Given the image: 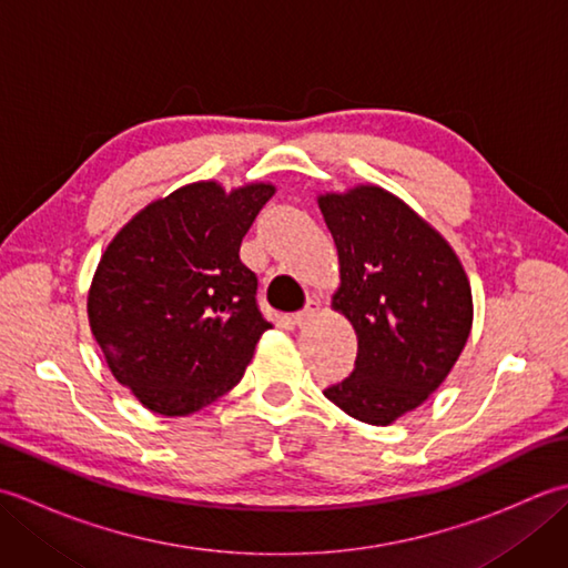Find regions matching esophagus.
<instances>
[{
  "instance_id": "esophagus-1",
  "label": "esophagus",
  "mask_w": 568,
  "mask_h": 568,
  "mask_svg": "<svg viewBox=\"0 0 568 568\" xmlns=\"http://www.w3.org/2000/svg\"><path fill=\"white\" fill-rule=\"evenodd\" d=\"M317 315H320V303H317V300H310L305 310L295 312V315H293V322L297 324V327H307V324H310L312 320H315Z\"/></svg>"
}]
</instances>
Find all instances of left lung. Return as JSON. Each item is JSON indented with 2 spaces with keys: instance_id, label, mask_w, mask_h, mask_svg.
<instances>
[{
  "instance_id": "8db88e82",
  "label": "left lung",
  "mask_w": 568,
  "mask_h": 568,
  "mask_svg": "<svg viewBox=\"0 0 568 568\" xmlns=\"http://www.w3.org/2000/svg\"><path fill=\"white\" fill-rule=\"evenodd\" d=\"M339 253L332 307L356 329V368L324 390L354 419L393 425L439 388L474 324L462 261L437 229L378 185L317 197Z\"/></svg>"
}]
</instances>
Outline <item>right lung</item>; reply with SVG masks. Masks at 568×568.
<instances>
[{
  "mask_svg": "<svg viewBox=\"0 0 568 568\" xmlns=\"http://www.w3.org/2000/svg\"><path fill=\"white\" fill-rule=\"evenodd\" d=\"M273 195L271 183L226 192L200 180L146 204L104 248L88 293L90 329L143 407L185 417L244 376L271 322L239 248Z\"/></svg>",
  "mask_w": 568,
  "mask_h": 568,
  "instance_id": "add662e5",
  "label": "right lung"
}]
</instances>
